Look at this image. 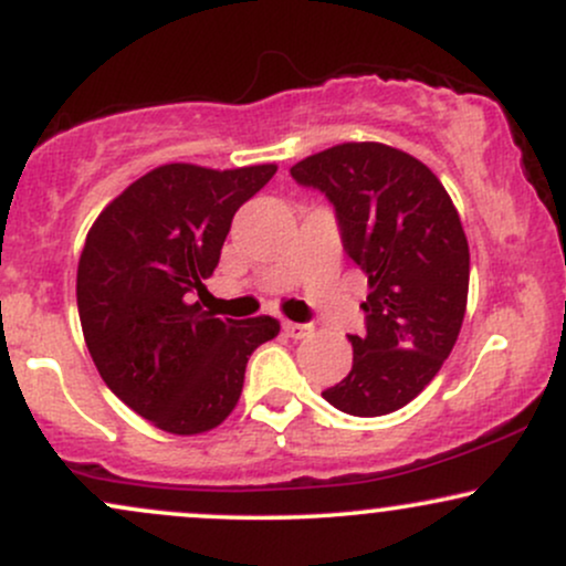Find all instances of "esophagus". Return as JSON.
<instances>
[{
	"mask_svg": "<svg viewBox=\"0 0 566 566\" xmlns=\"http://www.w3.org/2000/svg\"><path fill=\"white\" fill-rule=\"evenodd\" d=\"M284 333H287V337H292V340H303V337H308L311 333H314V327H311V324H301V322H284Z\"/></svg>",
	"mask_w": 566,
	"mask_h": 566,
	"instance_id": "esophagus-1",
	"label": "esophagus"
}]
</instances>
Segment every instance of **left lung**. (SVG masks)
I'll return each instance as SVG.
<instances>
[{"label": "left lung", "mask_w": 566, "mask_h": 566, "mask_svg": "<svg viewBox=\"0 0 566 566\" xmlns=\"http://www.w3.org/2000/svg\"><path fill=\"white\" fill-rule=\"evenodd\" d=\"M297 186L335 207L346 255L367 274L354 367L322 391L356 418L412 401L458 340L469 301V242L450 193L423 161L382 143H340L297 161Z\"/></svg>", "instance_id": "8db88e82"}]
</instances>
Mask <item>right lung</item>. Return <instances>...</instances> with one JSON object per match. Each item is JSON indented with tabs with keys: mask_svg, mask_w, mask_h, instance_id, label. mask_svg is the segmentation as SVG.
Listing matches in <instances>:
<instances>
[{
	"mask_svg": "<svg viewBox=\"0 0 566 566\" xmlns=\"http://www.w3.org/2000/svg\"><path fill=\"white\" fill-rule=\"evenodd\" d=\"M276 165H165L97 216L76 271L84 343L129 409L178 437L210 431L237 407L247 359L279 335L271 316L218 319L193 295L216 271L231 220Z\"/></svg>",
	"mask_w": 566,
	"mask_h": 566,
	"instance_id": "add662e5",
	"label": "right lung"
}]
</instances>
